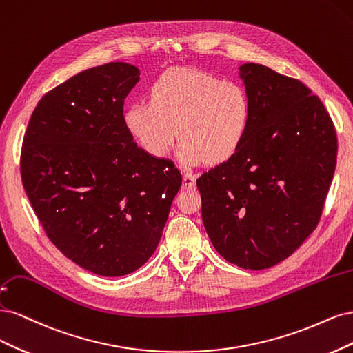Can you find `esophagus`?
<instances>
[{
    "mask_svg": "<svg viewBox=\"0 0 353 353\" xmlns=\"http://www.w3.org/2000/svg\"><path fill=\"white\" fill-rule=\"evenodd\" d=\"M195 181H196V174H193V173H185L183 174V186L186 189L195 188Z\"/></svg>",
    "mask_w": 353,
    "mask_h": 353,
    "instance_id": "1",
    "label": "esophagus"
}]
</instances>
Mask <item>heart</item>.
<instances>
[{
  "mask_svg": "<svg viewBox=\"0 0 353 353\" xmlns=\"http://www.w3.org/2000/svg\"><path fill=\"white\" fill-rule=\"evenodd\" d=\"M150 94L151 101L128 107L124 124L155 158L168 155L180 134L181 163H223L237 152L251 128L252 102L241 82L172 69L157 79Z\"/></svg>",
  "mask_w": 353,
  "mask_h": 353,
  "instance_id": "obj_1",
  "label": "heart"
}]
</instances>
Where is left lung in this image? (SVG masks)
<instances>
[{"label":"left lung","instance_id":"obj_1","mask_svg":"<svg viewBox=\"0 0 353 353\" xmlns=\"http://www.w3.org/2000/svg\"><path fill=\"white\" fill-rule=\"evenodd\" d=\"M252 102L251 128L229 160L196 186L217 252L246 270L286 259L320 221L334 176L337 136L321 99L265 65L239 67Z\"/></svg>","mask_w":353,"mask_h":353}]
</instances>
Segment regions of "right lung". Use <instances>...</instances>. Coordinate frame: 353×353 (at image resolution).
<instances>
[{
    "label": "right lung",
    "mask_w": 353,
    "mask_h": 353,
    "mask_svg": "<svg viewBox=\"0 0 353 353\" xmlns=\"http://www.w3.org/2000/svg\"><path fill=\"white\" fill-rule=\"evenodd\" d=\"M138 82L120 61L77 73L41 98L21 145V181L45 233L98 276L150 259L181 186L173 161L145 152L124 124Z\"/></svg>",
    "instance_id": "add662e5"
}]
</instances>
